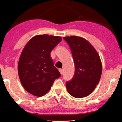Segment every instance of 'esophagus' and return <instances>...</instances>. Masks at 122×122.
Wrapping results in <instances>:
<instances>
[{"label": "esophagus", "mask_w": 122, "mask_h": 122, "mask_svg": "<svg viewBox=\"0 0 122 122\" xmlns=\"http://www.w3.org/2000/svg\"><path fill=\"white\" fill-rule=\"evenodd\" d=\"M59 71H60V74H61V75H62V74H63V69H59Z\"/></svg>", "instance_id": "1"}]
</instances>
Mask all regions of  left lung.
<instances>
[{"label": "left lung", "instance_id": "left-lung-1", "mask_svg": "<svg viewBox=\"0 0 122 122\" xmlns=\"http://www.w3.org/2000/svg\"><path fill=\"white\" fill-rule=\"evenodd\" d=\"M71 48L75 64V73L66 82L69 94L80 98L93 92L100 80L102 66L100 56L85 39L76 36L64 37Z\"/></svg>", "mask_w": 122, "mask_h": 122}]
</instances>
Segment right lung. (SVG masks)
<instances>
[{
  "label": "right lung",
  "mask_w": 122,
  "mask_h": 122,
  "mask_svg": "<svg viewBox=\"0 0 122 122\" xmlns=\"http://www.w3.org/2000/svg\"><path fill=\"white\" fill-rule=\"evenodd\" d=\"M60 36L38 35L25 46L18 66V74L23 87L34 96H44L50 90L55 79L61 76L54 67L50 54L60 42Z\"/></svg>",
  "instance_id": "1"
}]
</instances>
